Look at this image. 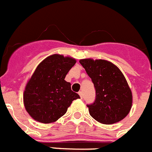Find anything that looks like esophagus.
<instances>
[{
  "label": "esophagus",
  "instance_id": "esophagus-1",
  "mask_svg": "<svg viewBox=\"0 0 152 152\" xmlns=\"http://www.w3.org/2000/svg\"><path fill=\"white\" fill-rule=\"evenodd\" d=\"M78 94H79V95H80V97H81V98H83V93H82V91H79L78 92Z\"/></svg>",
  "mask_w": 152,
  "mask_h": 152
}]
</instances>
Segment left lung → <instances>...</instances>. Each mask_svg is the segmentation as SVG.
I'll list each match as a JSON object with an SVG mask.
<instances>
[{"instance_id": "left-lung-1", "label": "left lung", "mask_w": 152, "mask_h": 152, "mask_svg": "<svg viewBox=\"0 0 152 152\" xmlns=\"http://www.w3.org/2000/svg\"><path fill=\"white\" fill-rule=\"evenodd\" d=\"M79 62L91 78L96 90L95 101L87 105L91 116L105 124L123 120L130 112L133 97L121 70L113 63L102 59L85 58Z\"/></svg>"}]
</instances>
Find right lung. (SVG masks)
Returning a JSON list of instances; mask_svg holds the SVG:
<instances>
[{
  "label": "right lung",
  "instance_id": "add662e5",
  "mask_svg": "<svg viewBox=\"0 0 152 152\" xmlns=\"http://www.w3.org/2000/svg\"><path fill=\"white\" fill-rule=\"evenodd\" d=\"M75 63L71 57L54 54L37 65L23 94L24 107L34 120L44 124L54 122L67 112L74 100L80 98L64 80Z\"/></svg>",
  "mask_w": 152,
  "mask_h": 152
}]
</instances>
